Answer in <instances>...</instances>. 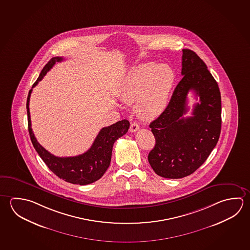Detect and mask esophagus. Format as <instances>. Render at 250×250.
Wrapping results in <instances>:
<instances>
[{
    "label": "esophagus",
    "mask_w": 250,
    "mask_h": 250,
    "mask_svg": "<svg viewBox=\"0 0 250 250\" xmlns=\"http://www.w3.org/2000/svg\"><path fill=\"white\" fill-rule=\"evenodd\" d=\"M139 129H140V126H139L138 124L135 123V122H132V123L131 124L130 131H131V132H135V131H138Z\"/></svg>",
    "instance_id": "esophagus-1"
}]
</instances>
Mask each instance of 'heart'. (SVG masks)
Segmentation results:
<instances>
[{"label": "heart", "mask_w": 250, "mask_h": 250, "mask_svg": "<svg viewBox=\"0 0 250 250\" xmlns=\"http://www.w3.org/2000/svg\"><path fill=\"white\" fill-rule=\"evenodd\" d=\"M175 83L170 66L146 63L135 66L125 77L120 98L127 104H136L141 119L153 120L166 109Z\"/></svg>", "instance_id": "1"}]
</instances>
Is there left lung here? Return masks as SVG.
<instances>
[{"instance_id":"left-lung-1","label":"left lung","mask_w":250,"mask_h":250,"mask_svg":"<svg viewBox=\"0 0 250 250\" xmlns=\"http://www.w3.org/2000/svg\"><path fill=\"white\" fill-rule=\"evenodd\" d=\"M182 75L168 105L149 125L155 138L149 163L158 175L170 179L197 170L216 146L221 130L219 86L206 63L189 49L183 50ZM190 90L200 97V103L194 106L193 117L184 118Z\"/></svg>"}]
</instances>
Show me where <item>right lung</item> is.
<instances>
[{"mask_svg": "<svg viewBox=\"0 0 250 250\" xmlns=\"http://www.w3.org/2000/svg\"><path fill=\"white\" fill-rule=\"evenodd\" d=\"M62 61L63 58L62 57L51 59L41 71L39 78L32 85V88H34L39 83V82L43 79L45 74L54 66V64H56V62ZM31 91L32 88L29 91L26 104L29 133L34 148L46 164V166L58 177L70 184L86 185L100 179L110 166L112 147L115 141L126 133L130 127L129 121L124 119L110 126L102 128L101 131H99L97 138L94 140L91 147L85 153L70 157L55 156L49 153L47 150H45L37 141L31 129V115L29 108Z\"/></svg>", "mask_w": 250, "mask_h": 250, "instance_id": "add662e5", "label": "right lung"}]
</instances>
